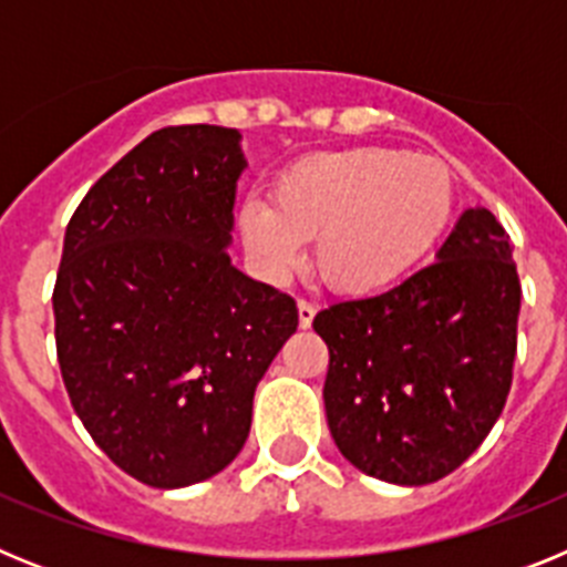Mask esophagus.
<instances>
[{
    "label": "esophagus",
    "instance_id": "obj_1",
    "mask_svg": "<svg viewBox=\"0 0 567 567\" xmlns=\"http://www.w3.org/2000/svg\"><path fill=\"white\" fill-rule=\"evenodd\" d=\"M315 320V307L309 300H298V323L300 329H309Z\"/></svg>",
    "mask_w": 567,
    "mask_h": 567
}]
</instances>
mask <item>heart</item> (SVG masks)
Wrapping results in <instances>:
<instances>
[{
  "instance_id": "heart-1",
  "label": "heart",
  "mask_w": 567,
  "mask_h": 567,
  "mask_svg": "<svg viewBox=\"0 0 567 567\" xmlns=\"http://www.w3.org/2000/svg\"><path fill=\"white\" fill-rule=\"evenodd\" d=\"M457 204L452 169L432 155L346 147L298 158L275 178L272 204L249 195L238 235L269 278L298 264L315 238V267L346 295L394 287L432 258Z\"/></svg>"
}]
</instances>
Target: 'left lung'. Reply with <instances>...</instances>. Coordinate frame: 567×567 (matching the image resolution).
<instances>
[{"instance_id": "left-lung-1", "label": "left lung", "mask_w": 567, "mask_h": 567, "mask_svg": "<svg viewBox=\"0 0 567 567\" xmlns=\"http://www.w3.org/2000/svg\"><path fill=\"white\" fill-rule=\"evenodd\" d=\"M503 224L465 209L432 267L315 315L329 346V432L354 468L394 485L452 474L503 414L519 275Z\"/></svg>"}]
</instances>
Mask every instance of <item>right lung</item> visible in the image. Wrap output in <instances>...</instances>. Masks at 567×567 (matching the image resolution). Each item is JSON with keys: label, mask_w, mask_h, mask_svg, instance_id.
Here are the masks:
<instances>
[{"label": "right lung", "mask_w": 567, "mask_h": 567, "mask_svg": "<svg viewBox=\"0 0 567 567\" xmlns=\"http://www.w3.org/2000/svg\"><path fill=\"white\" fill-rule=\"evenodd\" d=\"M244 167L238 130H155L64 233V389L99 449L153 488L204 483L238 457L255 389L298 329L295 300L229 260Z\"/></svg>", "instance_id": "add662e5"}]
</instances>
